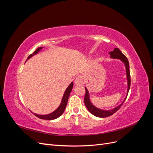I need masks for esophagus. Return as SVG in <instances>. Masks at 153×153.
I'll use <instances>...</instances> for the list:
<instances>
[{
    "label": "esophagus",
    "mask_w": 153,
    "mask_h": 153,
    "mask_svg": "<svg viewBox=\"0 0 153 153\" xmlns=\"http://www.w3.org/2000/svg\"><path fill=\"white\" fill-rule=\"evenodd\" d=\"M85 82V80L83 76H78L75 78V85H82L83 84H84Z\"/></svg>",
    "instance_id": "34e87169"
}]
</instances>
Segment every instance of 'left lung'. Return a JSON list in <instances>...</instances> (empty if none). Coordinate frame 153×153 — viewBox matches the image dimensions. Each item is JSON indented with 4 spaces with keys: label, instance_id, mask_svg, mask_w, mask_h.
Wrapping results in <instances>:
<instances>
[{
    "label": "left lung",
    "instance_id": "1",
    "mask_svg": "<svg viewBox=\"0 0 153 153\" xmlns=\"http://www.w3.org/2000/svg\"><path fill=\"white\" fill-rule=\"evenodd\" d=\"M109 54L110 55V58L114 59H120L121 61L124 64L125 68H126V78H127V84H128V89H127V94L126 97H125L123 102L117 106L116 107L114 108L110 109L108 110H105L100 109L99 108H97L93 104L91 103L90 100V96H89V91L87 90V87H85V95L84 98V103L86 106L87 110H89V112L91 113L92 115H95V116L98 117H101L104 118L110 116L112 114H114L115 112H116L121 107V106L124 103V102L126 100L127 96L128 94V92L129 90V88H130V84H131V79H130V73H129V62L127 57L125 56V55L121 52V51L120 50L119 48H115L112 52H109Z\"/></svg>",
    "mask_w": 153,
    "mask_h": 153
}]
</instances>
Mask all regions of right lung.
I'll return each instance as SVG.
<instances>
[{
	"instance_id": "add662e5",
	"label": "right lung",
	"mask_w": 153,
	"mask_h": 153,
	"mask_svg": "<svg viewBox=\"0 0 153 153\" xmlns=\"http://www.w3.org/2000/svg\"><path fill=\"white\" fill-rule=\"evenodd\" d=\"M43 48V47H39V48H37L33 53L29 55L27 60L29 59L32 56H34V55H36L37 53H38V52H39V51L42 50ZM73 82H71V84H69V85L67 87V89H66L65 92H64L61 104H60L59 107L55 111H53V112L50 113L49 114H46V115H39V114H37L33 113L34 114V115H36V117H38L39 119H46V120H53V119H57L59 117L61 116V115H62V114L64 113V110H65V108L66 107V105H67V103H68L69 96V95H70L71 92L73 89Z\"/></svg>"
}]
</instances>
